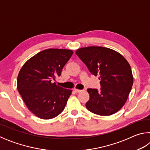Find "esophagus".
<instances>
[{
	"instance_id": "obj_1",
	"label": "esophagus",
	"mask_w": 150,
	"mask_h": 150,
	"mask_svg": "<svg viewBox=\"0 0 150 150\" xmlns=\"http://www.w3.org/2000/svg\"><path fill=\"white\" fill-rule=\"evenodd\" d=\"M73 91H74L75 93H79V92H81V90H80V89H77V88H75V89L73 90Z\"/></svg>"
}]
</instances>
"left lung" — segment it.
Listing matches in <instances>:
<instances>
[{"instance_id":"1","label":"left lung","mask_w":150,"mask_h":150,"mask_svg":"<svg viewBox=\"0 0 150 150\" xmlns=\"http://www.w3.org/2000/svg\"><path fill=\"white\" fill-rule=\"evenodd\" d=\"M75 54L91 74L99 75L100 89L88 88L90 98L86 107L95 115H112L128 99L133 85L130 65L116 51L100 46L80 48Z\"/></svg>"}]
</instances>
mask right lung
<instances>
[{"mask_svg":"<svg viewBox=\"0 0 150 150\" xmlns=\"http://www.w3.org/2000/svg\"><path fill=\"white\" fill-rule=\"evenodd\" d=\"M69 50L47 49L24 63L17 79V88L29 110L42 119L56 117L64 110L72 90L57 86L55 78L71 57Z\"/></svg>","mask_w":150,"mask_h":150,"instance_id":"add662e5","label":"right lung"}]
</instances>
